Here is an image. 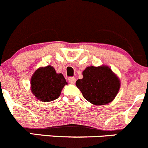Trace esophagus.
<instances>
[{
    "mask_svg": "<svg viewBox=\"0 0 148 148\" xmlns=\"http://www.w3.org/2000/svg\"><path fill=\"white\" fill-rule=\"evenodd\" d=\"M69 82L71 84H74L76 82V79L74 77H69Z\"/></svg>",
    "mask_w": 148,
    "mask_h": 148,
    "instance_id": "34e87169",
    "label": "esophagus"
}]
</instances>
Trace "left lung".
Returning <instances> with one entry per match:
<instances>
[{"mask_svg":"<svg viewBox=\"0 0 148 148\" xmlns=\"http://www.w3.org/2000/svg\"><path fill=\"white\" fill-rule=\"evenodd\" d=\"M82 75L76 85L88 101L105 105L114 100L121 88V80L109 66H88Z\"/></svg>","mask_w":148,"mask_h":148,"instance_id":"left-lung-1","label":"left lung"}]
</instances>
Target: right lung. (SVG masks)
Instances as JSON below:
<instances>
[{
    "label": "right lung",
    "instance_id": "right-lung-1",
    "mask_svg": "<svg viewBox=\"0 0 148 148\" xmlns=\"http://www.w3.org/2000/svg\"><path fill=\"white\" fill-rule=\"evenodd\" d=\"M68 85L62 74H58L52 66L40 67L30 79V90L38 100L49 102L60 96L63 87Z\"/></svg>",
    "mask_w": 148,
    "mask_h": 148
}]
</instances>
